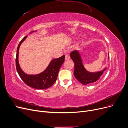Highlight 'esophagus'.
Returning a JSON list of instances; mask_svg holds the SVG:
<instances>
[{
  "label": "esophagus",
  "mask_w": 128,
  "mask_h": 128,
  "mask_svg": "<svg viewBox=\"0 0 128 128\" xmlns=\"http://www.w3.org/2000/svg\"><path fill=\"white\" fill-rule=\"evenodd\" d=\"M65 60H68L70 59V56L68 54H66L65 55Z\"/></svg>",
  "instance_id": "1"
}]
</instances>
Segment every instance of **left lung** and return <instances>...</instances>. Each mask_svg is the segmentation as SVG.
<instances>
[{
    "mask_svg": "<svg viewBox=\"0 0 128 128\" xmlns=\"http://www.w3.org/2000/svg\"><path fill=\"white\" fill-rule=\"evenodd\" d=\"M70 56L75 63L74 75L78 81L83 84L96 82L102 75L103 72L106 70L105 68L102 70L98 72H89L85 69L82 63V56L78 51L75 50L72 51L70 54Z\"/></svg>",
    "mask_w": 128,
    "mask_h": 128,
    "instance_id": "obj_1",
    "label": "left lung"
}]
</instances>
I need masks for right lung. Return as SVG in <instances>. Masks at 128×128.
I'll list each match as a JSON object with an SVG mask.
<instances>
[{"label": "right lung", "instance_id": "1", "mask_svg": "<svg viewBox=\"0 0 128 128\" xmlns=\"http://www.w3.org/2000/svg\"><path fill=\"white\" fill-rule=\"evenodd\" d=\"M32 31L30 33L35 32ZM28 36L24 37L18 45L16 59V68L20 77L28 86L36 89H46L54 83L58 78V71L64 63L65 56L52 60L48 67L42 72L37 75H28L24 72L20 68L18 63V50L21 44Z\"/></svg>", "mask_w": 128, "mask_h": 128}]
</instances>
